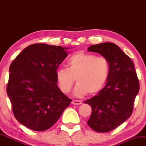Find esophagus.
Here are the masks:
<instances>
[{"label":"esophagus","instance_id":"obj_1","mask_svg":"<svg viewBox=\"0 0 146 146\" xmlns=\"http://www.w3.org/2000/svg\"><path fill=\"white\" fill-rule=\"evenodd\" d=\"M82 101H80V100H73V101H72V104H73V105H80L82 104Z\"/></svg>","mask_w":146,"mask_h":146}]
</instances>
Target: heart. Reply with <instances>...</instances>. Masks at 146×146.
Returning a JSON list of instances; mask_svg holds the SVG:
<instances>
[{
    "label": "heart",
    "mask_w": 146,
    "mask_h": 146,
    "mask_svg": "<svg viewBox=\"0 0 146 146\" xmlns=\"http://www.w3.org/2000/svg\"><path fill=\"white\" fill-rule=\"evenodd\" d=\"M110 65L104 57L80 51L69 58L67 68L56 71V81L62 92L68 93L74 84H78L74 95L83 97L86 93L95 95L102 89L108 80Z\"/></svg>",
    "instance_id": "b5f03b06"
}]
</instances>
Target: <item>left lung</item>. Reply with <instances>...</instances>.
I'll list each match as a JSON object with an SVG mask.
<instances>
[{"mask_svg": "<svg viewBox=\"0 0 146 146\" xmlns=\"http://www.w3.org/2000/svg\"><path fill=\"white\" fill-rule=\"evenodd\" d=\"M88 51L108 60L110 72L105 86L97 95L84 102L91 106L87 123L98 132L111 131L131 116L139 83L130 58L112 42L91 45Z\"/></svg>", "mask_w": 146, "mask_h": 146, "instance_id": "obj_1", "label": "left lung"}]
</instances>
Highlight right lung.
I'll list each match as a JSON object with an SVG mask.
<instances>
[{
  "label": "right lung",
  "mask_w": 146,
  "mask_h": 146,
  "mask_svg": "<svg viewBox=\"0 0 146 146\" xmlns=\"http://www.w3.org/2000/svg\"><path fill=\"white\" fill-rule=\"evenodd\" d=\"M67 48L29 45L10 65L7 93L15 117L27 128L36 131L51 128L72 101L58 88L56 75L68 56Z\"/></svg>",
  "instance_id": "obj_1"
}]
</instances>
